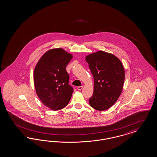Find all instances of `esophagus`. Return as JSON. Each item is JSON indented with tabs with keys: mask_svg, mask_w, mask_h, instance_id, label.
I'll list each match as a JSON object with an SVG mask.
<instances>
[{
	"mask_svg": "<svg viewBox=\"0 0 157 157\" xmlns=\"http://www.w3.org/2000/svg\"><path fill=\"white\" fill-rule=\"evenodd\" d=\"M83 86H79L78 87V88H77V89H78V90H81L82 89H83Z\"/></svg>",
	"mask_w": 157,
	"mask_h": 157,
	"instance_id": "obj_1",
	"label": "esophagus"
}]
</instances>
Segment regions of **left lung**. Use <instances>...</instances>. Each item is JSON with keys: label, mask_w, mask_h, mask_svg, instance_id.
Segmentation results:
<instances>
[{"label": "left lung", "mask_w": 157, "mask_h": 157, "mask_svg": "<svg viewBox=\"0 0 157 157\" xmlns=\"http://www.w3.org/2000/svg\"><path fill=\"white\" fill-rule=\"evenodd\" d=\"M85 60L94 78V90L89 104L98 111L106 110L116 103L122 91L124 66L117 57L104 51L89 54Z\"/></svg>", "instance_id": "1"}]
</instances>
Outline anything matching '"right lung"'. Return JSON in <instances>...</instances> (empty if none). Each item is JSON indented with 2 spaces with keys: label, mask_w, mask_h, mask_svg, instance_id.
I'll list each match as a JSON object with an SVG mask.
<instances>
[{
  "label": "right lung",
  "mask_w": 157,
  "mask_h": 157,
  "mask_svg": "<svg viewBox=\"0 0 157 157\" xmlns=\"http://www.w3.org/2000/svg\"><path fill=\"white\" fill-rule=\"evenodd\" d=\"M73 56L62 48L50 49L39 59L33 72L36 93L42 103L53 111L66 107L74 89L65 68Z\"/></svg>",
  "instance_id": "add662e5"
}]
</instances>
